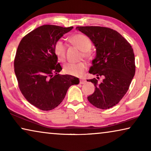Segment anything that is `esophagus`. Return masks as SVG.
Returning a JSON list of instances; mask_svg holds the SVG:
<instances>
[{"label":"esophagus","mask_w":151,"mask_h":151,"mask_svg":"<svg viewBox=\"0 0 151 151\" xmlns=\"http://www.w3.org/2000/svg\"><path fill=\"white\" fill-rule=\"evenodd\" d=\"M86 80H85V79H84V78H82V79L80 80V84H85V83H86Z\"/></svg>","instance_id":"esophagus-1"}]
</instances>
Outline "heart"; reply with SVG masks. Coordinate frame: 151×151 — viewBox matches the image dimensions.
Instances as JSON below:
<instances>
[{"label":"heart","mask_w":151,"mask_h":151,"mask_svg":"<svg viewBox=\"0 0 151 151\" xmlns=\"http://www.w3.org/2000/svg\"><path fill=\"white\" fill-rule=\"evenodd\" d=\"M69 41L72 45L84 52V56L88 57V52L92 47V41L90 38L83 34H76L69 38ZM54 53L58 60L63 62L66 58V47L61 40H58L54 45ZM86 64L84 62L78 63H67L63 67V71L67 75L76 77L82 76L86 70Z\"/></svg>","instance_id":"b5f03b06"}]
</instances>
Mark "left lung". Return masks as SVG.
Wrapping results in <instances>:
<instances>
[{
  "instance_id": "1",
  "label": "left lung",
  "mask_w": 151,
  "mask_h": 151,
  "mask_svg": "<svg viewBox=\"0 0 151 151\" xmlns=\"http://www.w3.org/2000/svg\"><path fill=\"white\" fill-rule=\"evenodd\" d=\"M76 29L90 38L96 48V56L89 73L103 76L101 82L95 78V92L87 99L99 109L114 106L124 97L135 71V56L130 43L121 34L111 28L101 27H78Z\"/></svg>"
}]
</instances>
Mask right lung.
I'll return each instance as SVG.
<instances>
[{
  "mask_svg": "<svg viewBox=\"0 0 151 151\" xmlns=\"http://www.w3.org/2000/svg\"><path fill=\"white\" fill-rule=\"evenodd\" d=\"M73 27L43 25L24 37L17 47L14 71L19 90L26 99L41 110L57 107L78 78L60 75L62 70L54 53V45Z\"/></svg>",
  "mask_w": 151,
  "mask_h": 151,
  "instance_id": "1",
  "label": "right lung"
}]
</instances>
